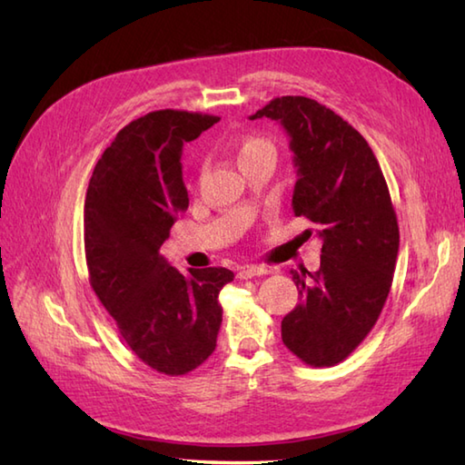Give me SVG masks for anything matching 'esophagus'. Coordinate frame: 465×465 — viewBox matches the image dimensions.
Returning <instances> with one entry per match:
<instances>
[{
  "label": "esophagus",
  "mask_w": 465,
  "mask_h": 465,
  "mask_svg": "<svg viewBox=\"0 0 465 465\" xmlns=\"http://www.w3.org/2000/svg\"><path fill=\"white\" fill-rule=\"evenodd\" d=\"M270 270L263 268V265H242L240 272H238V278L240 280H250V278H255V275H265Z\"/></svg>",
  "instance_id": "obj_1"
}]
</instances>
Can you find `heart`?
<instances>
[{"instance_id": "b5f03b06", "label": "heart", "mask_w": 465, "mask_h": 465, "mask_svg": "<svg viewBox=\"0 0 465 465\" xmlns=\"http://www.w3.org/2000/svg\"><path fill=\"white\" fill-rule=\"evenodd\" d=\"M265 152L275 153L273 145L268 140H263V137H245V140L238 147V160H240V163H243L245 160H250V157L265 153Z\"/></svg>"}]
</instances>
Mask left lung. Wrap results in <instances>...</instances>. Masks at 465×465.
Here are the masks:
<instances>
[{
	"label": "left lung",
	"mask_w": 465,
	"mask_h": 465,
	"mask_svg": "<svg viewBox=\"0 0 465 465\" xmlns=\"http://www.w3.org/2000/svg\"><path fill=\"white\" fill-rule=\"evenodd\" d=\"M260 117L288 132L298 167L293 213L318 225L323 242L318 272H292L300 303L283 318L282 340L302 361L330 368L380 318L400 250L398 217L371 147L330 107L283 95L252 120Z\"/></svg>",
	"instance_id": "obj_1"
}]
</instances>
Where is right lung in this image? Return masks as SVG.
I'll list each match as a JSON object with an SVG mask.
<instances>
[{"label": "right lung", "mask_w": 465, "mask_h": 465, "mask_svg": "<svg viewBox=\"0 0 465 465\" xmlns=\"http://www.w3.org/2000/svg\"><path fill=\"white\" fill-rule=\"evenodd\" d=\"M217 115L160 110L127 124L95 163L84 210L90 283L137 358L165 375H185L215 350L225 268L183 275L162 255L190 197L182 152Z\"/></svg>", "instance_id": "right-lung-1"}]
</instances>
